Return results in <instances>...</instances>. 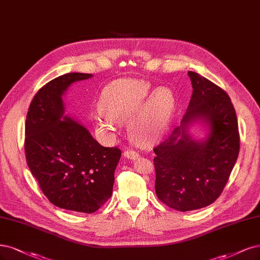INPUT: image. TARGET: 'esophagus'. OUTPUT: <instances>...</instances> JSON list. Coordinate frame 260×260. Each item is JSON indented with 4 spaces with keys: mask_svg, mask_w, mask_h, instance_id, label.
<instances>
[{
    "mask_svg": "<svg viewBox=\"0 0 260 260\" xmlns=\"http://www.w3.org/2000/svg\"><path fill=\"white\" fill-rule=\"evenodd\" d=\"M123 157L127 158V159L134 160V159H138L140 156H139L138 153H136V151H133V150H124L123 151Z\"/></svg>",
    "mask_w": 260,
    "mask_h": 260,
    "instance_id": "1",
    "label": "esophagus"
}]
</instances>
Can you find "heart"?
I'll return each mask as SVG.
<instances>
[{
	"instance_id": "1",
	"label": "heart",
	"mask_w": 260,
	"mask_h": 260,
	"mask_svg": "<svg viewBox=\"0 0 260 260\" xmlns=\"http://www.w3.org/2000/svg\"><path fill=\"white\" fill-rule=\"evenodd\" d=\"M99 106L101 113L93 118L96 128L112 132L117 122L129 120L130 138L137 144L148 145L168 130L175 96L168 87L153 89L146 80L121 79L103 89Z\"/></svg>"
}]
</instances>
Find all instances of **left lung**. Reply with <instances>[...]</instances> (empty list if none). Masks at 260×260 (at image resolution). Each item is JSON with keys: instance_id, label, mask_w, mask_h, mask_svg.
Masks as SVG:
<instances>
[{"instance_id": "left-lung-1", "label": "left lung", "mask_w": 260, "mask_h": 260, "mask_svg": "<svg viewBox=\"0 0 260 260\" xmlns=\"http://www.w3.org/2000/svg\"><path fill=\"white\" fill-rule=\"evenodd\" d=\"M188 76L192 94L181 126L154 148L156 194L181 212L205 208L218 198L240 150L237 115L229 95L198 73L189 71ZM196 123L207 128L202 139L189 133Z\"/></svg>"}]
</instances>
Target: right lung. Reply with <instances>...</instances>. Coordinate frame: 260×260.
<instances>
[{"label":"right lung","instance_id":"1","mask_svg":"<svg viewBox=\"0 0 260 260\" xmlns=\"http://www.w3.org/2000/svg\"><path fill=\"white\" fill-rule=\"evenodd\" d=\"M92 74L68 73L34 95L25 120L26 164L56 207L93 213L111 198L120 149L100 145L82 123L64 115L69 87Z\"/></svg>","mask_w":260,"mask_h":260}]
</instances>
